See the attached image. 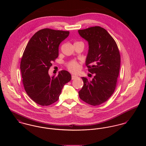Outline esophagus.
<instances>
[{
	"instance_id": "1",
	"label": "esophagus",
	"mask_w": 146,
	"mask_h": 146,
	"mask_svg": "<svg viewBox=\"0 0 146 146\" xmlns=\"http://www.w3.org/2000/svg\"><path fill=\"white\" fill-rule=\"evenodd\" d=\"M72 80H74L75 79H76V78H78V76H77L76 75H72Z\"/></svg>"
}]
</instances>
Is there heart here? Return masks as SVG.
Listing matches in <instances>:
<instances>
[{"mask_svg":"<svg viewBox=\"0 0 146 146\" xmlns=\"http://www.w3.org/2000/svg\"><path fill=\"white\" fill-rule=\"evenodd\" d=\"M67 67L68 69L72 72H76L79 70L80 65L79 63L72 61L68 63L67 64Z\"/></svg>","mask_w":146,"mask_h":146,"instance_id":"heart-1","label":"heart"}]
</instances>
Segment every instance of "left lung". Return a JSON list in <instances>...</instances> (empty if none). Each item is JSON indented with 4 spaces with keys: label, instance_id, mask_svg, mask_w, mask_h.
I'll use <instances>...</instances> for the list:
<instances>
[{
    "label": "left lung",
    "instance_id": "8db88e82",
    "mask_svg": "<svg viewBox=\"0 0 146 146\" xmlns=\"http://www.w3.org/2000/svg\"><path fill=\"white\" fill-rule=\"evenodd\" d=\"M88 42L89 50L85 64L94 74L89 80L82 77L84 85L79 92L80 98L92 106L101 104L113 93L120 67V55L117 45L110 34L100 26L78 30Z\"/></svg>",
    "mask_w": 146,
    "mask_h": 146
}]
</instances>
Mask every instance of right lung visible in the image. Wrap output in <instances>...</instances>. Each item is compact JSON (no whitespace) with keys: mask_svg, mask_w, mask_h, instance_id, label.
I'll return each instance as SVG.
<instances>
[{"mask_svg":"<svg viewBox=\"0 0 146 146\" xmlns=\"http://www.w3.org/2000/svg\"><path fill=\"white\" fill-rule=\"evenodd\" d=\"M69 31L44 29L36 32L28 42L21 59L20 68L25 90L30 98L41 106L57 101L63 86L71 79L66 70L50 77L48 70L58 56L60 44Z\"/></svg>","mask_w":146,"mask_h":146,"instance_id":"1","label":"right lung"}]
</instances>
